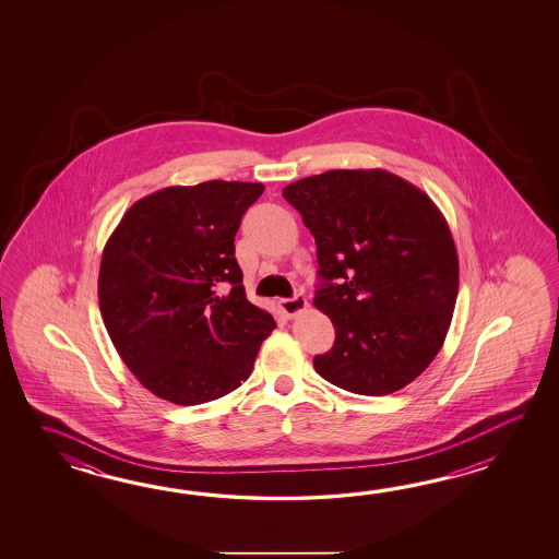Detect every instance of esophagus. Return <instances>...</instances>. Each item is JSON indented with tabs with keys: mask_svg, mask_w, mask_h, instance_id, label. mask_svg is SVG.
<instances>
[{
	"mask_svg": "<svg viewBox=\"0 0 559 559\" xmlns=\"http://www.w3.org/2000/svg\"><path fill=\"white\" fill-rule=\"evenodd\" d=\"M280 308L287 318H294V316L308 308V301L304 296L285 297V299H280Z\"/></svg>",
	"mask_w": 559,
	"mask_h": 559,
	"instance_id": "esophagus-1",
	"label": "esophagus"
}]
</instances>
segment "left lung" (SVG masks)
<instances>
[{
    "label": "left lung",
    "mask_w": 559,
    "mask_h": 559,
    "mask_svg": "<svg viewBox=\"0 0 559 559\" xmlns=\"http://www.w3.org/2000/svg\"><path fill=\"white\" fill-rule=\"evenodd\" d=\"M284 198L316 238L313 306L335 328L313 368L345 392L402 390L438 356L452 323L460 262L445 217L385 169H332L289 183Z\"/></svg>",
    "instance_id": "8db88e82"
}]
</instances>
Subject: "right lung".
<instances>
[{
  "label": "right lung",
  "mask_w": 559,
  "mask_h": 559,
  "mask_svg": "<svg viewBox=\"0 0 559 559\" xmlns=\"http://www.w3.org/2000/svg\"><path fill=\"white\" fill-rule=\"evenodd\" d=\"M262 183L212 179L133 203L102 253L97 297L119 357L145 390L198 405L250 378L267 311L246 297L234 239ZM226 284L227 295L218 289Z\"/></svg>",
  "instance_id": "add662e5"
}]
</instances>
